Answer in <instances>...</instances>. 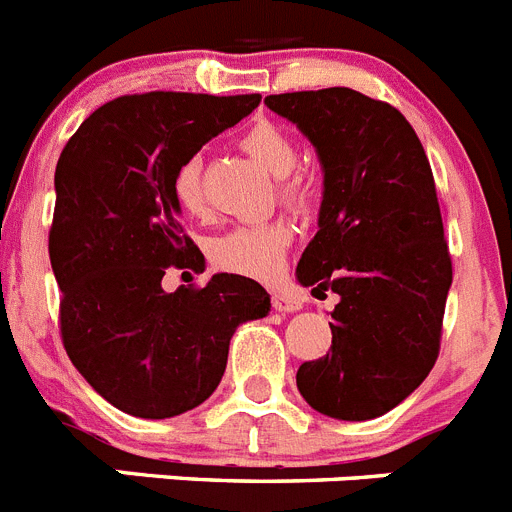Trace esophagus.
I'll use <instances>...</instances> for the list:
<instances>
[{
  "mask_svg": "<svg viewBox=\"0 0 512 512\" xmlns=\"http://www.w3.org/2000/svg\"><path fill=\"white\" fill-rule=\"evenodd\" d=\"M271 305L279 312H297L302 310V300L292 292H271Z\"/></svg>",
  "mask_w": 512,
  "mask_h": 512,
  "instance_id": "esophagus-1",
  "label": "esophagus"
}]
</instances>
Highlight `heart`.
I'll use <instances>...</instances> for the list:
<instances>
[{
    "label": "heart",
    "instance_id": "1",
    "mask_svg": "<svg viewBox=\"0 0 512 512\" xmlns=\"http://www.w3.org/2000/svg\"><path fill=\"white\" fill-rule=\"evenodd\" d=\"M243 151L274 179H282L279 194L295 210H307L312 205V187L302 176L289 174L300 161L297 143L277 128L274 122L253 125L241 140ZM174 197L187 215L200 217L207 212L205 189H202V158L192 156L179 166L174 176ZM292 243V228L282 220L256 225H235L225 233L215 235L207 243V259L212 266L228 274L248 279H274L282 269L287 248Z\"/></svg>",
    "mask_w": 512,
    "mask_h": 512
}]
</instances>
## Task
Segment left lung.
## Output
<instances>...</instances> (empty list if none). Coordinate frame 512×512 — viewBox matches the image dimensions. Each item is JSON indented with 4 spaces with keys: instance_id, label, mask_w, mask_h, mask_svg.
<instances>
[{
    "instance_id": "8db88e82",
    "label": "left lung",
    "mask_w": 512,
    "mask_h": 512,
    "mask_svg": "<svg viewBox=\"0 0 512 512\" xmlns=\"http://www.w3.org/2000/svg\"><path fill=\"white\" fill-rule=\"evenodd\" d=\"M323 169L318 233L297 282L336 292L328 354L305 361L297 390L336 420H372L418 390L436 364L451 256L431 164L402 112L348 87L271 94Z\"/></svg>"
}]
</instances>
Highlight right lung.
Here are the masks:
<instances>
[{
	"label": "right lung",
	"instance_id": "1",
	"mask_svg": "<svg viewBox=\"0 0 512 512\" xmlns=\"http://www.w3.org/2000/svg\"><path fill=\"white\" fill-rule=\"evenodd\" d=\"M261 94L148 92L94 110L56 166L48 253L61 336L94 392L135 418L197 408L223 379L235 328L266 318V289L215 274L166 292L169 269H205L182 230L174 176L207 140L251 115Z\"/></svg>",
	"mask_w": 512,
	"mask_h": 512
}]
</instances>
